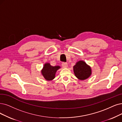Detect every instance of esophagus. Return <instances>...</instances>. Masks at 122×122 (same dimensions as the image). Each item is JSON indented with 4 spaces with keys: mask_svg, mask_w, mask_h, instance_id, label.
Instances as JSON below:
<instances>
[{
    "mask_svg": "<svg viewBox=\"0 0 122 122\" xmlns=\"http://www.w3.org/2000/svg\"><path fill=\"white\" fill-rule=\"evenodd\" d=\"M61 65H62V66L64 68H66L68 66V65L66 62H62Z\"/></svg>",
    "mask_w": 122,
    "mask_h": 122,
    "instance_id": "34e87169",
    "label": "esophagus"
}]
</instances>
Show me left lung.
<instances>
[{
  "mask_svg": "<svg viewBox=\"0 0 122 122\" xmlns=\"http://www.w3.org/2000/svg\"><path fill=\"white\" fill-rule=\"evenodd\" d=\"M73 68L76 76L80 80L87 79L92 74L91 67L82 61L77 62Z\"/></svg>",
  "mask_w": 122,
  "mask_h": 122,
  "instance_id": "left-lung-1",
  "label": "left lung"
}]
</instances>
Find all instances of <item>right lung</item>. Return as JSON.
Masks as SVG:
<instances>
[{"label": "right lung", "instance_id": "add662e5", "mask_svg": "<svg viewBox=\"0 0 122 122\" xmlns=\"http://www.w3.org/2000/svg\"><path fill=\"white\" fill-rule=\"evenodd\" d=\"M60 68V66H53L50 63H46L41 70V74L46 81H51L55 77L56 71Z\"/></svg>", "mask_w": 122, "mask_h": 122}]
</instances>
